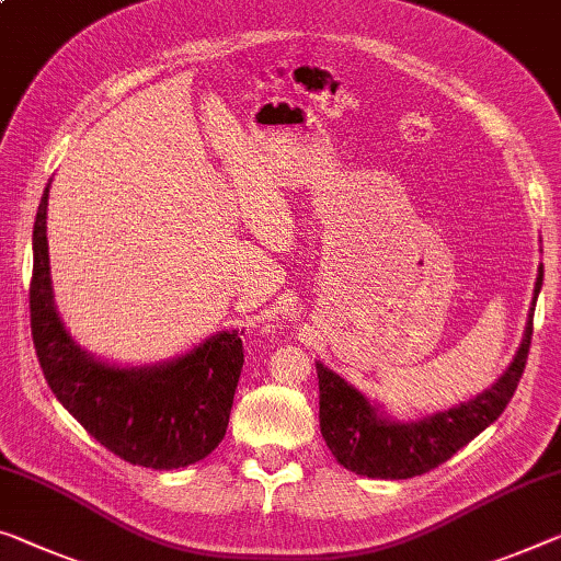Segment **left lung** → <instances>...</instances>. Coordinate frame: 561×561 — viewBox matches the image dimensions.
Here are the masks:
<instances>
[{"instance_id":"1","label":"left lung","mask_w":561,"mask_h":561,"mask_svg":"<svg viewBox=\"0 0 561 561\" xmlns=\"http://www.w3.org/2000/svg\"><path fill=\"white\" fill-rule=\"evenodd\" d=\"M545 279L539 266L535 299L524 340L504 375L482 394L444 412L412 422H397L352 385L317 362L319 426L327 447L344 469L371 479H409L439 467L482 434L512 402L531 344V319Z\"/></svg>"}]
</instances>
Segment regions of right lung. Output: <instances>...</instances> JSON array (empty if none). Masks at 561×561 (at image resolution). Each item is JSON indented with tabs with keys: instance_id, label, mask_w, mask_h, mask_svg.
<instances>
[{
	"instance_id": "1",
	"label": "right lung",
	"mask_w": 561,
	"mask_h": 561,
	"mask_svg": "<svg viewBox=\"0 0 561 561\" xmlns=\"http://www.w3.org/2000/svg\"><path fill=\"white\" fill-rule=\"evenodd\" d=\"M49 186L34 219L30 287L32 340L51 392L75 420L129 465L180 469L225 439L244 350L237 329L219 332L182 357L117 367L94 359L61 324L49 277ZM244 334V332H242Z\"/></svg>"
}]
</instances>
